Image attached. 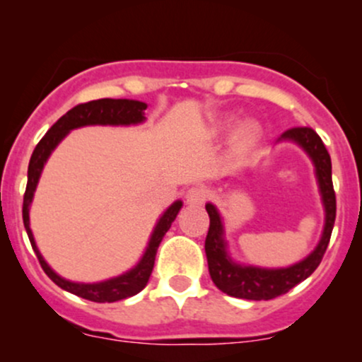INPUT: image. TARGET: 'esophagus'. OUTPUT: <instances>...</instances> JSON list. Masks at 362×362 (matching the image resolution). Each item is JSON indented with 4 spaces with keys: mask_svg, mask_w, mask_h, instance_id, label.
Instances as JSON below:
<instances>
[{
    "mask_svg": "<svg viewBox=\"0 0 362 362\" xmlns=\"http://www.w3.org/2000/svg\"><path fill=\"white\" fill-rule=\"evenodd\" d=\"M209 197V190L206 187H192V189L187 190L185 199L190 206H201L204 204Z\"/></svg>",
    "mask_w": 362,
    "mask_h": 362,
    "instance_id": "34e87169",
    "label": "esophagus"
}]
</instances>
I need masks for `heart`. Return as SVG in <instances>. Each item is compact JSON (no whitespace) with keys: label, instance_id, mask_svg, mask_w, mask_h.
Here are the masks:
<instances>
[{"label":"heart","instance_id":"obj_1","mask_svg":"<svg viewBox=\"0 0 362 362\" xmlns=\"http://www.w3.org/2000/svg\"><path fill=\"white\" fill-rule=\"evenodd\" d=\"M259 134H260L259 124L253 122V120H245V122H242L238 127H236V132H235L236 148L247 149L248 146H252V144L257 141V138H259Z\"/></svg>","mask_w":362,"mask_h":362}]
</instances>
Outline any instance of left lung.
I'll use <instances>...</instances> for the list:
<instances>
[{
    "mask_svg": "<svg viewBox=\"0 0 362 362\" xmlns=\"http://www.w3.org/2000/svg\"><path fill=\"white\" fill-rule=\"evenodd\" d=\"M282 139H291L298 143L308 153L317 168V178L322 192L323 206H325V228L320 243L313 252L301 260L286 269H260L243 267L235 264L228 257L226 243H224V230L219 213L213 204H206L209 214V231L206 236V257L209 265L211 279L216 288L221 289L228 296L242 298V300L267 301L272 298L286 294L294 286L300 284L306 277L317 271V267L325 255L328 242H330L332 230H334L335 213H337V201L332 184V161L325 144L317 132L311 127H291L282 134Z\"/></svg>",
    "mask_w": 362,
    "mask_h": 362,
    "instance_id": "8db88e82",
    "label": "left lung"
}]
</instances>
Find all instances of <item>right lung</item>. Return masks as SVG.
Listing matches in <instances>:
<instances>
[{"mask_svg": "<svg viewBox=\"0 0 362 362\" xmlns=\"http://www.w3.org/2000/svg\"><path fill=\"white\" fill-rule=\"evenodd\" d=\"M146 103L138 100H126V98H117V100H115V98H100V100L80 103V105L73 107L71 110L66 112V114L62 115L47 132H45V136L39 141L34 153H32L30 163H28V180L27 189H25L23 194L22 209L23 224L25 230H27L28 240H30L32 248H34L37 259H39L40 267H42L44 272L47 274L49 279H51L54 284L59 286L61 289L76 294V296L80 298H85V300L95 303H114L134 296V294H138L139 291L144 289V286L148 284L149 276H151L153 272L158 247H160L165 233H167L170 226H172L173 219L177 218L178 211H180L182 207V201L173 202V204L165 211V214L161 216L155 231H153L151 240H149V245L146 252H144L143 259L139 260V264L136 265L132 271L122 274V276L119 277H114V279L95 282V284H80V282L62 279L61 276H57V274L45 264L40 252L37 250L34 235H32L30 224H28V206H30L32 197H34L37 182H39L44 163L47 161L52 149L61 143V139L64 138L71 129L93 126V124H100V126H107V124H109V126L139 124L144 120V110H146Z\"/></svg>", "mask_w": 362, "mask_h": 362, "instance_id": "right-lung-1", "label": "right lung"}]
</instances>
